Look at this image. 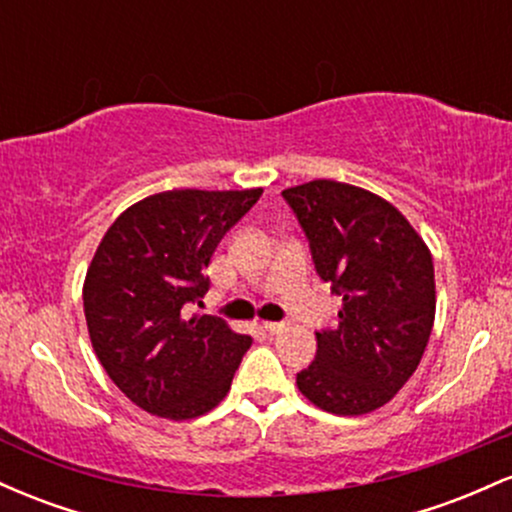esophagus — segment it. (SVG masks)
<instances>
[{
	"label": "esophagus",
	"instance_id": "1",
	"mask_svg": "<svg viewBox=\"0 0 512 512\" xmlns=\"http://www.w3.org/2000/svg\"><path fill=\"white\" fill-rule=\"evenodd\" d=\"M262 330L269 334H281L289 330V322H262Z\"/></svg>",
	"mask_w": 512,
	"mask_h": 512
}]
</instances>
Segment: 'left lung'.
Listing matches in <instances>:
<instances>
[{
  "label": "left lung",
  "mask_w": 512,
  "mask_h": 512,
  "mask_svg": "<svg viewBox=\"0 0 512 512\" xmlns=\"http://www.w3.org/2000/svg\"><path fill=\"white\" fill-rule=\"evenodd\" d=\"M281 195L315 272L342 296L339 325L315 332V361L296 385L330 414H368L402 390L424 356L436 317L433 257L411 223L363 187L313 180Z\"/></svg>",
  "instance_id": "obj_1"
}]
</instances>
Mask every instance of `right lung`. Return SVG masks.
Returning a JSON list of instances; mask_svg holds the SVG:
<instances>
[{
	"mask_svg": "<svg viewBox=\"0 0 512 512\" xmlns=\"http://www.w3.org/2000/svg\"><path fill=\"white\" fill-rule=\"evenodd\" d=\"M260 195L262 187L158 192L122 211L98 245L84 281L93 351L149 414L197 419L231 390L252 339L182 308L209 291L204 269L216 245Z\"/></svg>",
	"mask_w": 512,
	"mask_h": 512,
	"instance_id": "add662e5",
	"label": "right lung"
}]
</instances>
